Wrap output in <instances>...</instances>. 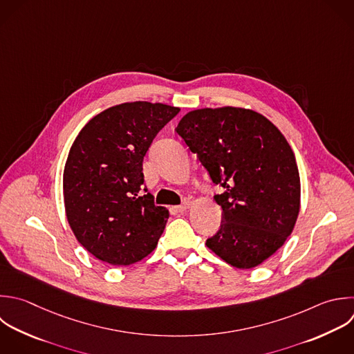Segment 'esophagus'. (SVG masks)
<instances>
[{"label": "esophagus", "instance_id": "esophagus-1", "mask_svg": "<svg viewBox=\"0 0 354 354\" xmlns=\"http://www.w3.org/2000/svg\"><path fill=\"white\" fill-rule=\"evenodd\" d=\"M191 199L189 198H184L183 199V202H181V205H178V206H174L173 207V210H176V212H185L189 206H191Z\"/></svg>", "mask_w": 354, "mask_h": 354}]
</instances>
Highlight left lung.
I'll use <instances>...</instances> for the list:
<instances>
[{"label": "left lung", "mask_w": 354, "mask_h": 354, "mask_svg": "<svg viewBox=\"0 0 354 354\" xmlns=\"http://www.w3.org/2000/svg\"><path fill=\"white\" fill-rule=\"evenodd\" d=\"M176 133L224 188L220 230L206 246L236 268H253L290 235L300 209V178L293 151L263 115L243 108L188 112Z\"/></svg>", "instance_id": "obj_1"}]
</instances>
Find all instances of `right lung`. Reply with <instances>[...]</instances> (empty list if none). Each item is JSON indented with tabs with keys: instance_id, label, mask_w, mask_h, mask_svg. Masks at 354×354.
<instances>
[{
	"instance_id": "right-lung-1",
	"label": "right lung",
	"mask_w": 354,
	"mask_h": 354,
	"mask_svg": "<svg viewBox=\"0 0 354 354\" xmlns=\"http://www.w3.org/2000/svg\"><path fill=\"white\" fill-rule=\"evenodd\" d=\"M178 112L126 102L94 116L76 137L64 170L65 210L75 236L98 260L129 266L156 248L169 210L144 188L142 162Z\"/></svg>"
}]
</instances>
